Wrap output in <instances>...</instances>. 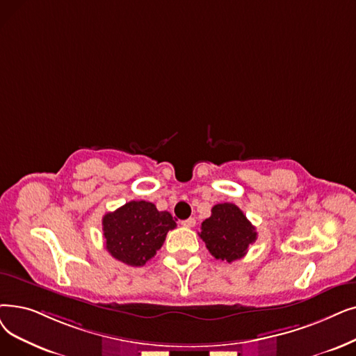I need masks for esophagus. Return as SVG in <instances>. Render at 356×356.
<instances>
[{
    "mask_svg": "<svg viewBox=\"0 0 356 356\" xmlns=\"http://www.w3.org/2000/svg\"><path fill=\"white\" fill-rule=\"evenodd\" d=\"M195 224H196V220H195V218H188V220L181 221V225L186 227V228H192V227H195Z\"/></svg>",
    "mask_w": 356,
    "mask_h": 356,
    "instance_id": "obj_1",
    "label": "esophagus"
}]
</instances>
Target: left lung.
Returning a JSON list of instances; mask_svg holds the SVG:
<instances>
[{"instance_id":"8db88e82","label":"left lung","mask_w":356,"mask_h":356,"mask_svg":"<svg viewBox=\"0 0 356 356\" xmlns=\"http://www.w3.org/2000/svg\"><path fill=\"white\" fill-rule=\"evenodd\" d=\"M197 234L215 259L228 264L241 259L257 238L256 228L243 211L229 202L215 205Z\"/></svg>"}]
</instances>
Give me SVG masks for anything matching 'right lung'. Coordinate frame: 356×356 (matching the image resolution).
Instances as JSON below:
<instances>
[{
  "label": "right lung",
  "instance_id": "right-lung-1",
  "mask_svg": "<svg viewBox=\"0 0 356 356\" xmlns=\"http://www.w3.org/2000/svg\"><path fill=\"white\" fill-rule=\"evenodd\" d=\"M102 225L106 250L135 268L156 256L168 231L176 228L172 213L159 211L147 200H131L115 212H107Z\"/></svg>",
  "mask_w": 356,
  "mask_h": 356
}]
</instances>
